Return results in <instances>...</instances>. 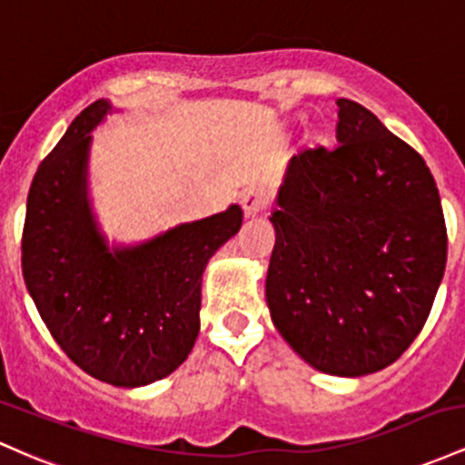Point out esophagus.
<instances>
[{
	"mask_svg": "<svg viewBox=\"0 0 465 465\" xmlns=\"http://www.w3.org/2000/svg\"><path fill=\"white\" fill-rule=\"evenodd\" d=\"M242 206H243V213H246V217H259L261 213L268 208V197L259 191H248L243 193Z\"/></svg>",
	"mask_w": 465,
	"mask_h": 465,
	"instance_id": "34e87169",
	"label": "esophagus"
}]
</instances>
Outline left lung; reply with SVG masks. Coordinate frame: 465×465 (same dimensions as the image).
Here are the masks:
<instances>
[{"mask_svg":"<svg viewBox=\"0 0 465 465\" xmlns=\"http://www.w3.org/2000/svg\"><path fill=\"white\" fill-rule=\"evenodd\" d=\"M338 143L290 160L265 299L302 360L358 378L393 364L421 331L448 234L424 158L367 107L338 98Z\"/></svg>","mask_w":465,"mask_h":465,"instance_id":"obj_1","label":"left lung"}]
</instances>
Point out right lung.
<instances>
[{
	"mask_svg": "<svg viewBox=\"0 0 465 465\" xmlns=\"http://www.w3.org/2000/svg\"><path fill=\"white\" fill-rule=\"evenodd\" d=\"M107 112V101L83 109L36 169L22 272L41 321L76 367L114 387H143L189 358L200 333L202 272L239 231L242 208L109 252L85 197L90 132Z\"/></svg>",
	"mask_w": 465,
	"mask_h": 465,
	"instance_id": "add662e5",
	"label": "right lung"
}]
</instances>
